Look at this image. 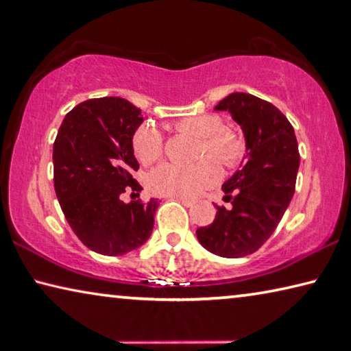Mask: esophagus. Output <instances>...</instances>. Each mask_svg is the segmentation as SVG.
Wrapping results in <instances>:
<instances>
[{
    "label": "esophagus",
    "instance_id": "34e87169",
    "mask_svg": "<svg viewBox=\"0 0 351 351\" xmlns=\"http://www.w3.org/2000/svg\"><path fill=\"white\" fill-rule=\"evenodd\" d=\"M173 199H178V202H180V203H182V204H184V206H186V208H192V206H193V204H195V203H193V202H192V199H187V198H180V197H173Z\"/></svg>",
    "mask_w": 351,
    "mask_h": 351
}]
</instances>
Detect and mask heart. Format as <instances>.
I'll list each match as a JSON object with an SVG mask.
<instances>
[{
    "mask_svg": "<svg viewBox=\"0 0 351 351\" xmlns=\"http://www.w3.org/2000/svg\"><path fill=\"white\" fill-rule=\"evenodd\" d=\"M173 126L176 131L199 138L198 159L209 155L226 169H234L245 154L243 138L237 132L221 128L223 123L217 115L184 117L175 121ZM132 149L142 164H152L162 154V136L153 125H142L132 137ZM208 158L192 167L160 164L149 171L148 189L156 195L195 197L220 176L219 165Z\"/></svg>",
    "mask_w": 351,
    "mask_h": 351,
    "instance_id": "obj_1",
    "label": "heart"
}]
</instances>
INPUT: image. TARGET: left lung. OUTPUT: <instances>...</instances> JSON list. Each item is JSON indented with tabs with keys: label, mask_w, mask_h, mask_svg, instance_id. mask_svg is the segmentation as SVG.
<instances>
[{
	"label": "left lung",
	"mask_w": 351,
	"mask_h": 351,
	"mask_svg": "<svg viewBox=\"0 0 351 351\" xmlns=\"http://www.w3.org/2000/svg\"><path fill=\"white\" fill-rule=\"evenodd\" d=\"M242 128L247 154L221 186L231 208L217 206L210 225L197 230L208 252L221 258L254 253L276 230L295 192L300 153L286 115L269 101L243 92L230 93L215 106Z\"/></svg>",
	"instance_id": "obj_1"
}]
</instances>
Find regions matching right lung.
I'll return each instance as SVG.
<instances>
[{
	"instance_id": "1",
	"label": "right lung",
	"mask_w": 351,
	"mask_h": 351,
	"mask_svg": "<svg viewBox=\"0 0 351 351\" xmlns=\"http://www.w3.org/2000/svg\"><path fill=\"white\" fill-rule=\"evenodd\" d=\"M141 109L119 97L93 98L75 106L60 125L53 147L54 189L75 234L92 252L119 256L148 241L158 199H121L138 162L132 137L142 125Z\"/></svg>"
}]
</instances>
